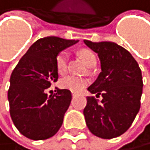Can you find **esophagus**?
<instances>
[{
    "label": "esophagus",
    "instance_id": "34e87169",
    "mask_svg": "<svg viewBox=\"0 0 150 150\" xmlns=\"http://www.w3.org/2000/svg\"><path fill=\"white\" fill-rule=\"evenodd\" d=\"M76 95H77V94H76V93H72V96H73V97H75Z\"/></svg>",
    "mask_w": 150,
    "mask_h": 150
}]
</instances>
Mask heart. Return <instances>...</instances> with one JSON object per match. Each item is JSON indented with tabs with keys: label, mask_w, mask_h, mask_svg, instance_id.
Instances as JSON below:
<instances>
[{
	"label": "heart",
	"mask_w": 150,
	"mask_h": 150,
	"mask_svg": "<svg viewBox=\"0 0 150 150\" xmlns=\"http://www.w3.org/2000/svg\"><path fill=\"white\" fill-rule=\"evenodd\" d=\"M80 56L83 61L88 67H93L96 64V56L89 49H83L80 51ZM68 53L66 51H62L57 56L56 65L59 74H64L67 71L68 66ZM88 85V79L85 77H76V76H66L59 81V86L62 88L68 89L72 92L82 91Z\"/></svg>",
	"instance_id": "b5f03b06"
}]
</instances>
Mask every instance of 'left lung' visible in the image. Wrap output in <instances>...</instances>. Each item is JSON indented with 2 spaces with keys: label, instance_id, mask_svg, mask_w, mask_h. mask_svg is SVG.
Listing matches in <instances>:
<instances>
[{
  "label": "left lung",
  "instance_id": "1",
  "mask_svg": "<svg viewBox=\"0 0 150 150\" xmlns=\"http://www.w3.org/2000/svg\"><path fill=\"white\" fill-rule=\"evenodd\" d=\"M85 44L97 53L101 72L88 91L102 96L87 97L84 115L89 131L102 139H113L126 132L141 107L143 77L132 55L117 43L103 41Z\"/></svg>",
  "mask_w": 150,
  "mask_h": 150
}]
</instances>
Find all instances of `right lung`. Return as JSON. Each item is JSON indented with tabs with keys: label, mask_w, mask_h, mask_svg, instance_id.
<instances>
[{
	"label": "right lung",
	"mask_w": 150,
	"mask_h": 150,
	"mask_svg": "<svg viewBox=\"0 0 150 150\" xmlns=\"http://www.w3.org/2000/svg\"><path fill=\"white\" fill-rule=\"evenodd\" d=\"M77 42L57 36L36 40L11 73L7 92L10 117L19 132L30 140L49 139L62 126L71 91L57 88V93L48 96L45 91L58 81L57 56Z\"/></svg>",
	"instance_id": "1"
}]
</instances>
